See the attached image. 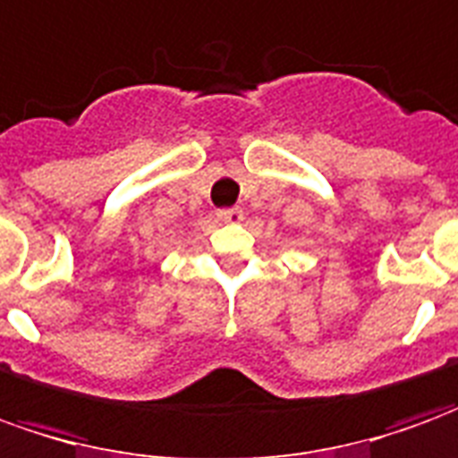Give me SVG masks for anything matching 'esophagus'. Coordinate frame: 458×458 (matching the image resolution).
Here are the masks:
<instances>
[{
  "instance_id": "obj_1",
  "label": "esophagus",
  "mask_w": 458,
  "mask_h": 458,
  "mask_svg": "<svg viewBox=\"0 0 458 458\" xmlns=\"http://www.w3.org/2000/svg\"><path fill=\"white\" fill-rule=\"evenodd\" d=\"M216 216L226 224H239L244 219V209H242V207H229V209H219Z\"/></svg>"
}]
</instances>
